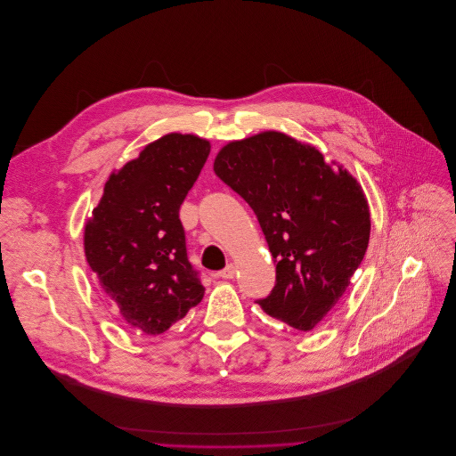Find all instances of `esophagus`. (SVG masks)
I'll use <instances>...</instances> for the list:
<instances>
[{"label": "esophagus", "instance_id": "34e87169", "mask_svg": "<svg viewBox=\"0 0 456 456\" xmlns=\"http://www.w3.org/2000/svg\"><path fill=\"white\" fill-rule=\"evenodd\" d=\"M217 275L221 277V279H226V281H230V279H233L235 277V265H226L224 269H221L219 273H217Z\"/></svg>", "mask_w": 456, "mask_h": 456}]
</instances>
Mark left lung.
Returning a JSON list of instances; mask_svg holds the SVG:
<instances>
[{
	"instance_id": "obj_1",
	"label": "left lung",
	"mask_w": 456,
	"mask_h": 456,
	"mask_svg": "<svg viewBox=\"0 0 456 456\" xmlns=\"http://www.w3.org/2000/svg\"><path fill=\"white\" fill-rule=\"evenodd\" d=\"M214 172L255 212L277 264L275 288L256 304L313 330L346 291L370 239L357 181L295 138L267 131L221 149Z\"/></svg>"
}]
</instances>
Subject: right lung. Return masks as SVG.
I'll use <instances>...</instances> for the list:
<instances>
[{"label":"right lung","mask_w":456,"mask_h":456,"mask_svg":"<svg viewBox=\"0 0 456 456\" xmlns=\"http://www.w3.org/2000/svg\"><path fill=\"white\" fill-rule=\"evenodd\" d=\"M210 143L167 134L111 174L84 232L89 267L122 320L161 334L203 300L200 271L189 262L179 207L207 163Z\"/></svg>","instance_id":"right-lung-1"}]
</instances>
